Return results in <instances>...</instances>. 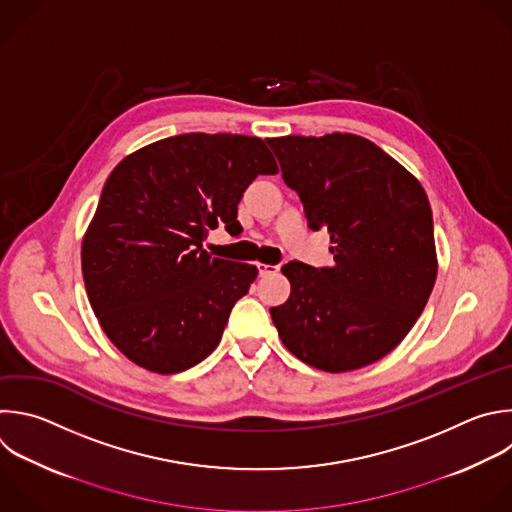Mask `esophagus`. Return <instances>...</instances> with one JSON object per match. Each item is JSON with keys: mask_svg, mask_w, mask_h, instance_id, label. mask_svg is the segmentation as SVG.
Returning a JSON list of instances; mask_svg holds the SVG:
<instances>
[{"mask_svg": "<svg viewBox=\"0 0 512 512\" xmlns=\"http://www.w3.org/2000/svg\"><path fill=\"white\" fill-rule=\"evenodd\" d=\"M257 271H259V277H267L271 273H277L279 271V265H265V263H259L257 265Z\"/></svg>", "mask_w": 512, "mask_h": 512, "instance_id": "1", "label": "esophagus"}]
</instances>
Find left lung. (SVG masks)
Here are the masks:
<instances>
[{
  "label": "left lung",
  "instance_id": "1",
  "mask_svg": "<svg viewBox=\"0 0 512 512\" xmlns=\"http://www.w3.org/2000/svg\"><path fill=\"white\" fill-rule=\"evenodd\" d=\"M307 225L327 229L331 267L283 265L291 295L271 307L285 348L323 372L390 354L424 311L436 281L432 209L422 185L356 134L267 138Z\"/></svg>",
  "mask_w": 512,
  "mask_h": 512
}]
</instances>
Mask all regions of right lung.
Returning <instances> with one entry per match:
<instances>
[{
  "label": "right lung",
  "mask_w": 512,
  "mask_h": 512,
  "mask_svg": "<svg viewBox=\"0 0 512 512\" xmlns=\"http://www.w3.org/2000/svg\"><path fill=\"white\" fill-rule=\"evenodd\" d=\"M279 168L257 136L189 132L148 144L110 173L82 243L90 305L136 366L177 374L221 342L257 267L211 257V229L239 233L237 205Z\"/></svg>",
  "instance_id": "1"
}]
</instances>
